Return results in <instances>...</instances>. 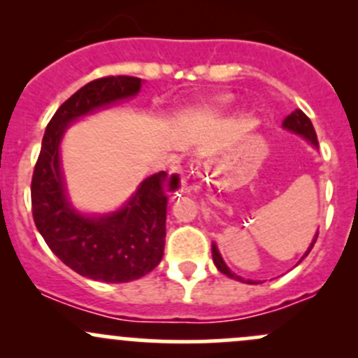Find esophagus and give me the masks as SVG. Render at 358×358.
<instances>
[{
  "label": "esophagus",
  "instance_id": "34e87169",
  "mask_svg": "<svg viewBox=\"0 0 358 358\" xmlns=\"http://www.w3.org/2000/svg\"><path fill=\"white\" fill-rule=\"evenodd\" d=\"M197 168H199V166H194V169H197Z\"/></svg>",
  "mask_w": 358,
  "mask_h": 358
}]
</instances>
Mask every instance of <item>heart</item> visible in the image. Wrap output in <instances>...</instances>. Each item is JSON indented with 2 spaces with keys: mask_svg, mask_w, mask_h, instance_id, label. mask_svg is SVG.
Masks as SVG:
<instances>
[{
  "mask_svg": "<svg viewBox=\"0 0 358 358\" xmlns=\"http://www.w3.org/2000/svg\"><path fill=\"white\" fill-rule=\"evenodd\" d=\"M225 103H227V99H218V100H213V102H209V103H204V106H202L201 109L196 112V114H197V115L211 114V112H216V110H220V109H222V107L225 106Z\"/></svg>",
  "mask_w": 358,
  "mask_h": 358,
  "instance_id": "obj_1",
  "label": "heart"
}]
</instances>
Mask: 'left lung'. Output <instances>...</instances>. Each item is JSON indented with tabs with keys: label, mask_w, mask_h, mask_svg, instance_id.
<instances>
[{
	"label": "left lung",
	"mask_w": 358,
	"mask_h": 358,
	"mask_svg": "<svg viewBox=\"0 0 358 358\" xmlns=\"http://www.w3.org/2000/svg\"><path fill=\"white\" fill-rule=\"evenodd\" d=\"M282 126H284V128L291 129V131L298 133V135L305 136V138L308 140L310 143H313L315 147H319V142H317V135H315V129H313L312 121H310L308 115H306L303 110L296 109L294 112H291V114L287 115L286 119H284ZM317 237H319V232H317L315 237H313V243L310 244L308 251L305 252V256H308V252L312 251V248H313V244H315ZM305 256H303V258H305ZM213 262H215L216 268H218L222 273H225L227 277H230V279H236V280H243V277H239V275H236L234 272H230V268L225 265V262L222 259V256H220L218 249H216L215 244H213ZM249 284H252V282H249Z\"/></svg>",
	"instance_id": "8db88e82"
}]
</instances>
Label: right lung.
Here are the masks:
<instances>
[{
	"mask_svg": "<svg viewBox=\"0 0 358 358\" xmlns=\"http://www.w3.org/2000/svg\"><path fill=\"white\" fill-rule=\"evenodd\" d=\"M140 86V78L106 76L67 99L46 126L31 182L32 218L48 248L79 275L110 284L140 279L162 259L168 173L143 180L131 201L117 213L88 218L76 213L66 199L59 145L69 122L136 95Z\"/></svg>",
	"mask_w": 358,
	"mask_h": 358,
	"instance_id": "1",
	"label": "right lung"
}]
</instances>
